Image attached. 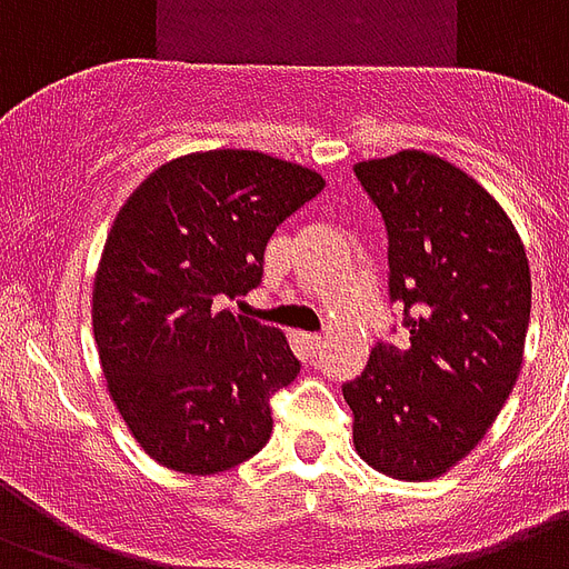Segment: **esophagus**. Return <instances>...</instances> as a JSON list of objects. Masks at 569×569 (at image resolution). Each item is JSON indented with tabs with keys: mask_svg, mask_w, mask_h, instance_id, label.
<instances>
[{
	"mask_svg": "<svg viewBox=\"0 0 569 569\" xmlns=\"http://www.w3.org/2000/svg\"><path fill=\"white\" fill-rule=\"evenodd\" d=\"M302 341H306V350H311V353H320V347H323V338H320V335H306Z\"/></svg>",
	"mask_w": 569,
	"mask_h": 569,
	"instance_id": "obj_1",
	"label": "esophagus"
}]
</instances>
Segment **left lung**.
Here are the masks:
<instances>
[{"label": "left lung", "instance_id": "1", "mask_svg": "<svg viewBox=\"0 0 569 569\" xmlns=\"http://www.w3.org/2000/svg\"><path fill=\"white\" fill-rule=\"evenodd\" d=\"M389 234V299L407 341H377L345 382L365 463L430 481L460 463L522 368L531 272L508 213L466 171L400 151L353 166Z\"/></svg>", "mask_w": 569, "mask_h": 569}]
</instances>
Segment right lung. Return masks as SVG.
Wrapping results in <instances>:
<instances>
[{
    "instance_id": "add662e5",
    "label": "right lung",
    "mask_w": 569,
    "mask_h": 569,
    "mask_svg": "<svg viewBox=\"0 0 569 569\" xmlns=\"http://www.w3.org/2000/svg\"><path fill=\"white\" fill-rule=\"evenodd\" d=\"M320 189L297 162L204 151L160 166L118 210L91 320L109 395L157 463L216 475L270 439V398L299 359L224 306L261 284L272 231Z\"/></svg>"
}]
</instances>
